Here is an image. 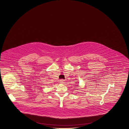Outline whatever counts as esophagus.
Returning a JSON list of instances; mask_svg holds the SVG:
<instances>
[{"instance_id": "esophagus-1", "label": "esophagus", "mask_w": 129, "mask_h": 129, "mask_svg": "<svg viewBox=\"0 0 129 129\" xmlns=\"http://www.w3.org/2000/svg\"><path fill=\"white\" fill-rule=\"evenodd\" d=\"M64 82H65V81H64L63 79H61V80H60V83H65Z\"/></svg>"}]
</instances>
